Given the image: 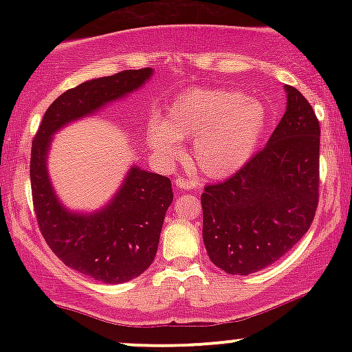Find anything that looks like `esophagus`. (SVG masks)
I'll use <instances>...</instances> for the list:
<instances>
[{
  "instance_id": "1",
  "label": "esophagus",
  "mask_w": 352,
  "mask_h": 352,
  "mask_svg": "<svg viewBox=\"0 0 352 352\" xmlns=\"http://www.w3.org/2000/svg\"><path fill=\"white\" fill-rule=\"evenodd\" d=\"M175 185L182 190H192L193 187H195V182L193 180H187V179H182V177H179V179L175 180Z\"/></svg>"
}]
</instances>
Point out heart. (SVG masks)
Listing matches in <instances>:
<instances>
[{
    "mask_svg": "<svg viewBox=\"0 0 352 352\" xmlns=\"http://www.w3.org/2000/svg\"><path fill=\"white\" fill-rule=\"evenodd\" d=\"M268 125L263 104L235 89H190L168 107L167 119L153 117L147 144L164 162L182 155L192 139V159L208 179L235 175L252 160Z\"/></svg>",
    "mask_w": 352,
    "mask_h": 352,
    "instance_id": "heart-1",
    "label": "heart"
}]
</instances>
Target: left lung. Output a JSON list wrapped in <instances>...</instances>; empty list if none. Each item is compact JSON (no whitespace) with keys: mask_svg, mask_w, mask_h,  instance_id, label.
<instances>
[{"mask_svg":"<svg viewBox=\"0 0 352 352\" xmlns=\"http://www.w3.org/2000/svg\"><path fill=\"white\" fill-rule=\"evenodd\" d=\"M263 151L201 193L204 243L213 265L252 274L273 265L308 232L318 207L319 122L298 89Z\"/></svg>","mask_w":352,"mask_h":352,"instance_id":"8db88e82","label":"left lung"}]
</instances>
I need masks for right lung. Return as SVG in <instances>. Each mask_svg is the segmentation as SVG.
<instances>
[{"instance_id": "right-lung-1", "label": "right lung", "mask_w": 352, "mask_h": 352, "mask_svg": "<svg viewBox=\"0 0 352 352\" xmlns=\"http://www.w3.org/2000/svg\"><path fill=\"white\" fill-rule=\"evenodd\" d=\"M152 74V67L122 71L66 91L47 107L31 148V190L44 240L64 265L109 285L134 280L152 265L173 200L170 180L131 165L104 207L74 212L52 187L47 157L56 132L139 91Z\"/></svg>"}]
</instances>
